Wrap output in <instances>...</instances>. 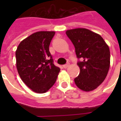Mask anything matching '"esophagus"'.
I'll return each instance as SVG.
<instances>
[{
  "mask_svg": "<svg viewBox=\"0 0 121 121\" xmlns=\"http://www.w3.org/2000/svg\"><path fill=\"white\" fill-rule=\"evenodd\" d=\"M69 66V64H68V63H67V64H65V65H63V68L66 69V68H67Z\"/></svg>",
  "mask_w": 121,
  "mask_h": 121,
  "instance_id": "1",
  "label": "esophagus"
}]
</instances>
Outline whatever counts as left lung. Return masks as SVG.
<instances>
[{
	"label": "left lung",
	"instance_id": "left-lung-1",
	"mask_svg": "<svg viewBox=\"0 0 121 121\" xmlns=\"http://www.w3.org/2000/svg\"><path fill=\"white\" fill-rule=\"evenodd\" d=\"M75 48L80 72L74 78L76 86L84 91L95 89L106 78L110 65V52L103 38L86 28L67 30Z\"/></svg>",
	"mask_w": 121,
	"mask_h": 121
}]
</instances>
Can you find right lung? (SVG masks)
Returning a JSON list of instances; mask_svg holds the SVG:
<instances>
[{"instance_id":"right-lung-1","label":"right lung","mask_w":121,"mask_h":121,"mask_svg":"<svg viewBox=\"0 0 121 121\" xmlns=\"http://www.w3.org/2000/svg\"><path fill=\"white\" fill-rule=\"evenodd\" d=\"M54 32L41 31L22 40L15 52L17 71L23 82L37 93L54 84L60 69L54 64L49 45Z\"/></svg>"}]
</instances>
